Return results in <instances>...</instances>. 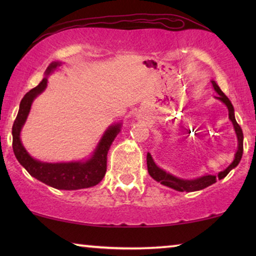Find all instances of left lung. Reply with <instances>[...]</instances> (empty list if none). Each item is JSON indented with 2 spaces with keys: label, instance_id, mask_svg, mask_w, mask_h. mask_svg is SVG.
Returning a JSON list of instances; mask_svg holds the SVG:
<instances>
[{
  "label": "left lung",
  "instance_id": "left-lung-1",
  "mask_svg": "<svg viewBox=\"0 0 256 256\" xmlns=\"http://www.w3.org/2000/svg\"><path fill=\"white\" fill-rule=\"evenodd\" d=\"M212 86L214 90L216 92L218 96H214L216 99H218L222 101V102L225 104L228 110V118L232 122L234 132H236V138H238V150L234 155V160L233 162L230 164L226 168L225 170L220 171L218 174H206L204 176L198 177V178H194V180H184V178H180L174 176L172 174L166 172V170L160 169V168L157 166V164L154 162L152 157L150 154H146V166H148V172L150 176H152L154 180L156 182H158L164 186L171 188L176 191H180V192H194V191H199L202 190V188L210 186V185L214 184L216 180H222L225 178L230 170H233L238 164L240 163L241 157H242V152H244V134H242V129L236 120V116H234V108L233 104L230 102L228 98H227L220 87L216 85V82L214 80H211Z\"/></svg>",
  "mask_w": 256,
  "mask_h": 256
}]
</instances>
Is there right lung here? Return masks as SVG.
Wrapping results in <instances>:
<instances>
[{"label": "right lung", "mask_w": 256, "mask_h": 256, "mask_svg": "<svg viewBox=\"0 0 256 256\" xmlns=\"http://www.w3.org/2000/svg\"><path fill=\"white\" fill-rule=\"evenodd\" d=\"M60 62H52L45 71L40 85L30 90L20 100V110L12 126V149L20 166L42 183L58 190H79L99 184L107 170V154L112 143L121 132V122L110 124L101 136L99 143L90 158L76 162L48 163L34 158L20 141V132L30 113L34 100L43 93L48 86V76L54 71Z\"/></svg>", "instance_id": "obj_1"}]
</instances>
